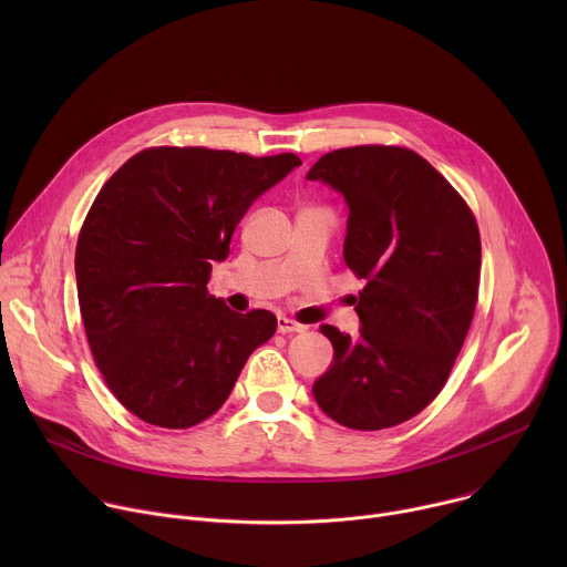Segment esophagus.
Instances as JSON below:
<instances>
[{
  "label": "esophagus",
  "instance_id": "1",
  "mask_svg": "<svg viewBox=\"0 0 567 567\" xmlns=\"http://www.w3.org/2000/svg\"><path fill=\"white\" fill-rule=\"evenodd\" d=\"M307 328L300 326V322H296L293 318H287V316H280L278 318V332L280 334H296V332H305Z\"/></svg>",
  "mask_w": 567,
  "mask_h": 567
}]
</instances>
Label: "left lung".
Returning a JSON list of instances; mask_svg holds the SVG:
<instances>
[{"mask_svg": "<svg viewBox=\"0 0 567 567\" xmlns=\"http://www.w3.org/2000/svg\"><path fill=\"white\" fill-rule=\"evenodd\" d=\"M307 179L343 195L350 210L343 258L365 278L359 334L320 326L334 361L311 394L341 426H396L437 396L466 339L480 278L477 224L413 150H334Z\"/></svg>", "mask_w": 567, "mask_h": 567, "instance_id": "obj_1", "label": "left lung"}]
</instances>
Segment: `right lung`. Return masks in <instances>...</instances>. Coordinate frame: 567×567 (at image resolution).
<instances>
[{"label":"right lung","mask_w":567,"mask_h":567,"mask_svg":"<svg viewBox=\"0 0 567 567\" xmlns=\"http://www.w3.org/2000/svg\"><path fill=\"white\" fill-rule=\"evenodd\" d=\"M300 164L296 154L150 147L101 188L75 247L78 302L96 365L138 420H208L276 334L271 311L237 313L206 282L239 219Z\"/></svg>","instance_id":"obj_1"}]
</instances>
